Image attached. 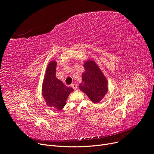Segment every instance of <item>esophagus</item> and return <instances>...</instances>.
<instances>
[{
    "label": "esophagus",
    "instance_id": "1",
    "mask_svg": "<svg viewBox=\"0 0 154 154\" xmlns=\"http://www.w3.org/2000/svg\"><path fill=\"white\" fill-rule=\"evenodd\" d=\"M71 87L74 88V90H77V85L75 84H72V85H71Z\"/></svg>",
    "mask_w": 154,
    "mask_h": 154
}]
</instances>
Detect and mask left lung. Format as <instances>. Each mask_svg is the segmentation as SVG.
I'll return each mask as SVG.
<instances>
[{"label":"left lung","mask_w":154,"mask_h":154,"mask_svg":"<svg viewBox=\"0 0 154 154\" xmlns=\"http://www.w3.org/2000/svg\"><path fill=\"white\" fill-rule=\"evenodd\" d=\"M84 66L83 82L79 85V88L94 103H98L108 91L107 79L94 62L87 61Z\"/></svg>","instance_id":"1"}]
</instances>
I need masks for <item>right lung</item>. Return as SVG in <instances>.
<instances>
[{"label":"right lung","mask_w":154,"mask_h":154,"mask_svg":"<svg viewBox=\"0 0 154 154\" xmlns=\"http://www.w3.org/2000/svg\"><path fill=\"white\" fill-rule=\"evenodd\" d=\"M57 63L52 61L48 64L44 82L42 95L48 107L61 110L66 106V100L73 88L67 87L55 76Z\"/></svg>","instance_id":"add662e5"}]
</instances>
